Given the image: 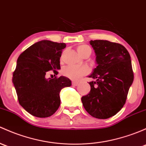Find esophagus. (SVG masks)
Here are the masks:
<instances>
[{
	"instance_id": "34e87169",
	"label": "esophagus",
	"mask_w": 146,
	"mask_h": 146,
	"mask_svg": "<svg viewBox=\"0 0 146 146\" xmlns=\"http://www.w3.org/2000/svg\"><path fill=\"white\" fill-rule=\"evenodd\" d=\"M78 84H79V82H78V81H73V82H72V85L74 86H77Z\"/></svg>"
}]
</instances>
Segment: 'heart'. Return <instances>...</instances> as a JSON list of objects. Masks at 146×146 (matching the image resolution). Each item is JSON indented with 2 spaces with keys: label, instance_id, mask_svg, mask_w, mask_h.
<instances>
[{
  "label": "heart",
  "instance_id": "b5f03b06",
  "mask_svg": "<svg viewBox=\"0 0 146 146\" xmlns=\"http://www.w3.org/2000/svg\"><path fill=\"white\" fill-rule=\"evenodd\" d=\"M77 51L78 54L82 57H88L90 56L92 53L91 47L87 45H80L77 47ZM64 54L61 55V60H63ZM90 72V69L87 66H68L65 68H63L62 73L65 76L73 80H78L82 76H85Z\"/></svg>",
  "mask_w": 146,
  "mask_h": 146
}]
</instances>
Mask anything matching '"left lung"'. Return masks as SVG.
<instances>
[{
	"label": "left lung",
	"mask_w": 146,
	"mask_h": 146,
	"mask_svg": "<svg viewBox=\"0 0 146 146\" xmlns=\"http://www.w3.org/2000/svg\"><path fill=\"white\" fill-rule=\"evenodd\" d=\"M96 54L97 66L89 77L90 93L81 101L94 117L107 119L117 114L125 105L134 80L131 56L123 45L104 40L90 41Z\"/></svg>",
	"instance_id": "obj_1"
}]
</instances>
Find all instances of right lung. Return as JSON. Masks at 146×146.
<instances>
[{
  "label": "right lung",
  "mask_w": 146,
  "mask_h": 146,
  "mask_svg": "<svg viewBox=\"0 0 146 146\" xmlns=\"http://www.w3.org/2000/svg\"><path fill=\"white\" fill-rule=\"evenodd\" d=\"M65 47V43L41 40L30 46L18 57L12 82L19 104L35 117L52 115L60 106L61 89L71 85L70 79L64 76L45 78L50 70L58 74Z\"/></svg>",
  "instance_id": "right-lung-1"
}]
</instances>
